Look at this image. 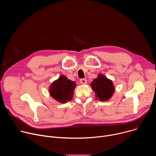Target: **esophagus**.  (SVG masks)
<instances>
[{"label": "esophagus", "mask_w": 156, "mask_h": 156, "mask_svg": "<svg viewBox=\"0 0 156 156\" xmlns=\"http://www.w3.org/2000/svg\"><path fill=\"white\" fill-rule=\"evenodd\" d=\"M80 83L82 84H86L87 83V80L85 78H81V79H80Z\"/></svg>", "instance_id": "esophagus-1"}]
</instances>
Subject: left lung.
<instances>
[{"label":"left lung","mask_w":156,"mask_h":156,"mask_svg":"<svg viewBox=\"0 0 156 156\" xmlns=\"http://www.w3.org/2000/svg\"><path fill=\"white\" fill-rule=\"evenodd\" d=\"M91 86L96 94V99L100 101L109 100L115 92L112 81L101 73H99L98 77L93 80Z\"/></svg>","instance_id":"left-lung-1"}]
</instances>
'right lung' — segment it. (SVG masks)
<instances>
[{
  "instance_id": "right-lung-1",
  "label": "right lung",
  "mask_w": 156,
  "mask_h": 156,
  "mask_svg": "<svg viewBox=\"0 0 156 156\" xmlns=\"http://www.w3.org/2000/svg\"><path fill=\"white\" fill-rule=\"evenodd\" d=\"M76 86L75 82L69 80L64 75H60L50 86L49 94L55 100L64 104L72 99Z\"/></svg>"
}]
</instances>
